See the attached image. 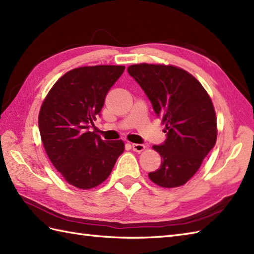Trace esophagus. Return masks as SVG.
Instances as JSON below:
<instances>
[{"instance_id": "obj_1", "label": "esophagus", "mask_w": 254, "mask_h": 254, "mask_svg": "<svg viewBox=\"0 0 254 254\" xmlns=\"http://www.w3.org/2000/svg\"><path fill=\"white\" fill-rule=\"evenodd\" d=\"M131 146H132V150H133V151L139 152V153H140V152L144 151L145 148H146V146H145L144 144H138V143H132Z\"/></svg>"}]
</instances>
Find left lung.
Here are the masks:
<instances>
[{"label":"left lung","instance_id":"obj_1","mask_svg":"<svg viewBox=\"0 0 254 254\" xmlns=\"http://www.w3.org/2000/svg\"><path fill=\"white\" fill-rule=\"evenodd\" d=\"M127 70L162 117L167 134L162 145H153L162 163L149 178L163 188L184 186L216 142V114L210 95L196 78L177 66L142 63Z\"/></svg>","mask_w":254,"mask_h":254}]
</instances>
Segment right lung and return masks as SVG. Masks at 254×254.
Here are the masks:
<instances>
[{
    "mask_svg": "<svg viewBox=\"0 0 254 254\" xmlns=\"http://www.w3.org/2000/svg\"><path fill=\"white\" fill-rule=\"evenodd\" d=\"M125 66H83L67 71L51 88L39 112V130L49 159L67 183L89 190L110 176L123 140L104 141L89 131L105 97Z\"/></svg>",
    "mask_w": 254,
    "mask_h": 254,
    "instance_id": "1",
    "label": "right lung"
}]
</instances>
